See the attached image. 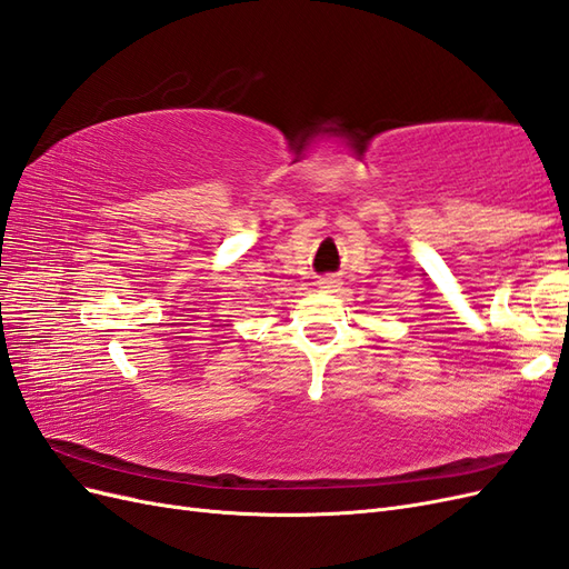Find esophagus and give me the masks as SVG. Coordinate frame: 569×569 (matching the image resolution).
<instances>
[{"mask_svg": "<svg viewBox=\"0 0 569 569\" xmlns=\"http://www.w3.org/2000/svg\"><path fill=\"white\" fill-rule=\"evenodd\" d=\"M318 284H320V289H325V291H337L341 282H339L337 278H320Z\"/></svg>", "mask_w": 569, "mask_h": 569, "instance_id": "obj_1", "label": "esophagus"}]
</instances>
